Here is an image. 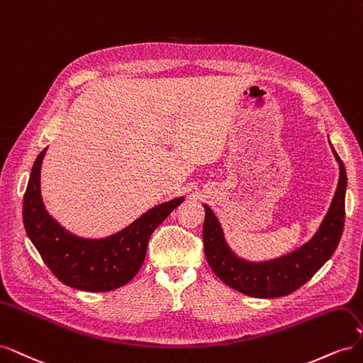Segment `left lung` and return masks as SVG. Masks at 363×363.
Masks as SVG:
<instances>
[{
  "label": "left lung",
  "instance_id": "8db88e82",
  "mask_svg": "<svg viewBox=\"0 0 363 363\" xmlns=\"http://www.w3.org/2000/svg\"><path fill=\"white\" fill-rule=\"evenodd\" d=\"M333 155L339 163V182L328 212L312 239L284 256L265 262H251L239 257L228 247L216 215L204 204V255L216 277L245 295L277 298L301 288L315 276V272L337 248L345 223L347 172L335 148Z\"/></svg>",
  "mask_w": 363,
  "mask_h": 363
}]
</instances>
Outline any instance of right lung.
Masks as SVG:
<instances>
[{"label": "right lung", "instance_id": "add662e5", "mask_svg": "<svg viewBox=\"0 0 363 363\" xmlns=\"http://www.w3.org/2000/svg\"><path fill=\"white\" fill-rule=\"evenodd\" d=\"M45 152L47 148L36 157L24 195L27 236L51 272L67 286L86 292H107L124 286L144 263L151 233L184 201V196L155 206L111 236H77L62 227L42 201L40 168Z\"/></svg>", "mask_w": 363, "mask_h": 363}]
</instances>
